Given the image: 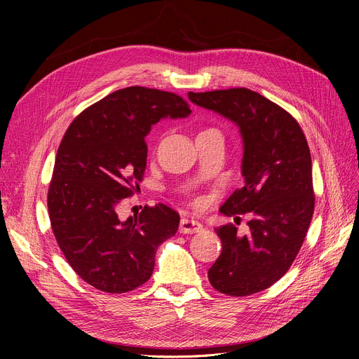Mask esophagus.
<instances>
[{
  "instance_id": "obj_1",
  "label": "esophagus",
  "mask_w": 359,
  "mask_h": 359,
  "mask_svg": "<svg viewBox=\"0 0 359 359\" xmlns=\"http://www.w3.org/2000/svg\"><path fill=\"white\" fill-rule=\"evenodd\" d=\"M180 233L183 234H194V233H201L203 230V225L196 221V219H191V218H183L180 221V227H179Z\"/></svg>"
}]
</instances>
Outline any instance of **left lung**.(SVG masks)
<instances>
[{
    "instance_id": "obj_1",
    "label": "left lung",
    "mask_w": 359,
    "mask_h": 359,
    "mask_svg": "<svg viewBox=\"0 0 359 359\" xmlns=\"http://www.w3.org/2000/svg\"><path fill=\"white\" fill-rule=\"evenodd\" d=\"M196 106L237 125L243 140V187L222 203L231 217L250 212L249 234L231 224L215 233L222 252L208 271L211 285L244 297L273 285L297 257L314 211L307 140L287 110L249 88L189 93Z\"/></svg>"
}]
</instances>
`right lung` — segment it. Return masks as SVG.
<instances>
[{
  "mask_svg": "<svg viewBox=\"0 0 359 359\" xmlns=\"http://www.w3.org/2000/svg\"><path fill=\"white\" fill-rule=\"evenodd\" d=\"M192 113L175 93L126 87L87 107L67 129L48 192L52 231L67 262L104 292L135 290L151 278L160 244L180 217L164 203L122 221L118 208L147 165L145 137L161 119Z\"/></svg>",
  "mask_w": 359,
  "mask_h": 359,
  "instance_id": "1",
  "label": "right lung"
}]
</instances>
